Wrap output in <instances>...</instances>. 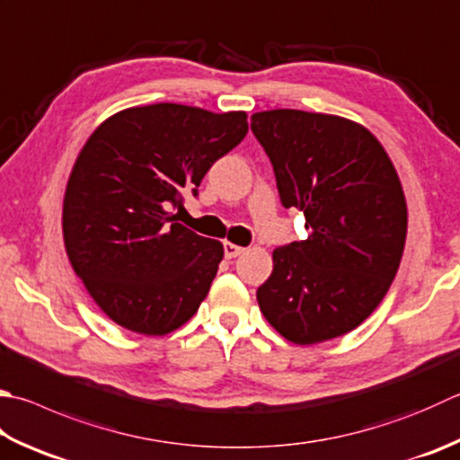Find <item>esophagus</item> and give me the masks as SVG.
<instances>
[{
  "label": "esophagus",
  "instance_id": "1",
  "mask_svg": "<svg viewBox=\"0 0 460 460\" xmlns=\"http://www.w3.org/2000/svg\"><path fill=\"white\" fill-rule=\"evenodd\" d=\"M244 250L246 248L232 244V242H224V256H226V258H236V256H240L242 252H244Z\"/></svg>",
  "mask_w": 460,
  "mask_h": 460
}]
</instances>
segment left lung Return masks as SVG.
Segmentation results:
<instances>
[{"mask_svg":"<svg viewBox=\"0 0 460 460\" xmlns=\"http://www.w3.org/2000/svg\"><path fill=\"white\" fill-rule=\"evenodd\" d=\"M250 128L284 208L305 212L308 238L274 250L256 298L290 342L342 336L391 288L406 240V202L391 158L367 128L302 110L258 111Z\"/></svg>","mask_w":460,"mask_h":460,"instance_id":"left-lung-1","label":"left lung"}]
</instances>
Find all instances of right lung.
<instances>
[{
	"label": "right lung",
	"mask_w": 460,
	"mask_h": 460,
	"mask_svg": "<svg viewBox=\"0 0 460 460\" xmlns=\"http://www.w3.org/2000/svg\"><path fill=\"white\" fill-rule=\"evenodd\" d=\"M244 111L180 103L129 108L85 142L64 198V242L75 274L116 324L162 336L194 316L224 248L176 222L206 172L244 140Z\"/></svg>",
	"instance_id": "add662e5"
}]
</instances>
